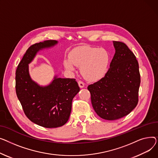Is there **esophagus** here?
<instances>
[{
	"instance_id": "1",
	"label": "esophagus",
	"mask_w": 158,
	"mask_h": 158,
	"mask_svg": "<svg viewBox=\"0 0 158 158\" xmlns=\"http://www.w3.org/2000/svg\"><path fill=\"white\" fill-rule=\"evenodd\" d=\"M78 85L80 88H83L85 86V84H84V83L82 82L81 81H78Z\"/></svg>"
}]
</instances>
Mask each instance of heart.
<instances>
[{"label":"heart","mask_w":158,"mask_h":158,"mask_svg":"<svg viewBox=\"0 0 158 158\" xmlns=\"http://www.w3.org/2000/svg\"><path fill=\"white\" fill-rule=\"evenodd\" d=\"M109 62L110 56L106 50L82 46L69 53V58L64 60V66L69 71H75V66L80 67L85 79L97 81L105 75Z\"/></svg>","instance_id":"heart-1"}]
</instances>
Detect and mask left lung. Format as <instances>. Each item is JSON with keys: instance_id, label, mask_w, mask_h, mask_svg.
<instances>
[{"instance_id": "8db88e82", "label": "left lung", "mask_w": 158, "mask_h": 158, "mask_svg": "<svg viewBox=\"0 0 158 158\" xmlns=\"http://www.w3.org/2000/svg\"><path fill=\"white\" fill-rule=\"evenodd\" d=\"M115 50L105 76L87 87L96 113L114 120L130 113L136 106L140 75L138 62L127 46L113 41Z\"/></svg>"}]
</instances>
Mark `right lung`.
Segmentation results:
<instances>
[{"mask_svg":"<svg viewBox=\"0 0 158 158\" xmlns=\"http://www.w3.org/2000/svg\"><path fill=\"white\" fill-rule=\"evenodd\" d=\"M57 43L46 40L31 46L16 71V92L25 114L32 123L46 128L60 127L68 122L73 99L80 91L75 79L55 75L49 85L41 86L30 76L29 64L38 52Z\"/></svg>","mask_w":158,"mask_h":158,"instance_id":"right-lung-1","label":"right lung"}]
</instances>
